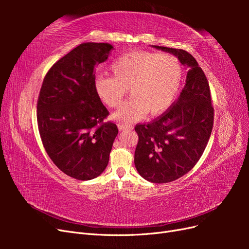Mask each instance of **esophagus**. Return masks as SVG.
Segmentation results:
<instances>
[{
  "label": "esophagus",
  "mask_w": 249,
  "mask_h": 249,
  "mask_svg": "<svg viewBox=\"0 0 249 249\" xmlns=\"http://www.w3.org/2000/svg\"><path fill=\"white\" fill-rule=\"evenodd\" d=\"M117 126H118L119 131H124V130H131V129H133V127H132L131 125L124 124H118Z\"/></svg>",
  "instance_id": "1"
}]
</instances>
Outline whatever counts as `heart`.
Masks as SVG:
<instances>
[{"label":"heart","instance_id":"b5f03b06","mask_svg":"<svg viewBox=\"0 0 249 249\" xmlns=\"http://www.w3.org/2000/svg\"><path fill=\"white\" fill-rule=\"evenodd\" d=\"M112 76H97V95L108 107L119 106L127 92L132 94L112 115L113 119L131 124L147 113L159 115L175 102L182 84L183 67L170 54L134 51L117 58L110 65Z\"/></svg>","mask_w":249,"mask_h":249}]
</instances>
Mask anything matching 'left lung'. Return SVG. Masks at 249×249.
Instances as JSON below:
<instances>
[{"mask_svg": "<svg viewBox=\"0 0 249 249\" xmlns=\"http://www.w3.org/2000/svg\"><path fill=\"white\" fill-rule=\"evenodd\" d=\"M175 55L188 70L178 99L160 117L137 124L138 144L134 163L139 175L152 183H169L189 172L205 150L214 123V109L205 72L189 53L152 46Z\"/></svg>", "mask_w": 249, "mask_h": 249, "instance_id": "obj_1", "label": "left lung"}]
</instances>
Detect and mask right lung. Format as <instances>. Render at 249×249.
Returning <instances> with one entry per match:
<instances>
[{
    "label": "right lung",
    "instance_id": "right-lung-1",
    "mask_svg": "<svg viewBox=\"0 0 249 249\" xmlns=\"http://www.w3.org/2000/svg\"><path fill=\"white\" fill-rule=\"evenodd\" d=\"M110 43L84 42L51 67L37 103L39 134L51 160L65 175L88 180L106 169L115 124L97 95L95 66L108 59Z\"/></svg>",
    "mask_w": 249,
    "mask_h": 249
}]
</instances>
